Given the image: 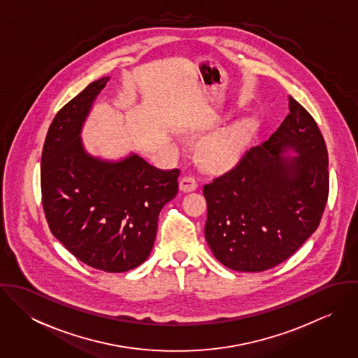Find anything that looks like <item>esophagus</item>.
<instances>
[{
	"instance_id": "1",
	"label": "esophagus",
	"mask_w": 358,
	"mask_h": 358,
	"mask_svg": "<svg viewBox=\"0 0 358 358\" xmlns=\"http://www.w3.org/2000/svg\"><path fill=\"white\" fill-rule=\"evenodd\" d=\"M179 189L183 193H189V192H194L197 189V180L193 176H185L180 179L179 182Z\"/></svg>"
}]
</instances>
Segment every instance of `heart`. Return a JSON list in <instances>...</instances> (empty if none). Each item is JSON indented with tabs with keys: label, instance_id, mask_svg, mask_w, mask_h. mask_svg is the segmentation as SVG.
Returning <instances> with one entry per match:
<instances>
[{
	"label": "heart",
	"instance_id": "heart-1",
	"mask_svg": "<svg viewBox=\"0 0 358 358\" xmlns=\"http://www.w3.org/2000/svg\"><path fill=\"white\" fill-rule=\"evenodd\" d=\"M255 132V121L241 117L210 134L200 146V158L210 168H230L248 150Z\"/></svg>",
	"mask_w": 358,
	"mask_h": 358
}]
</instances>
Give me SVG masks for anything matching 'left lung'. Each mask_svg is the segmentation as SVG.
Returning <instances> with one entry per match:
<instances>
[{"instance_id":"8db88e82","label":"left lung","mask_w":358,"mask_h":358,"mask_svg":"<svg viewBox=\"0 0 358 358\" xmlns=\"http://www.w3.org/2000/svg\"><path fill=\"white\" fill-rule=\"evenodd\" d=\"M288 107L266 142L203 189L205 240L231 270L257 273L280 264L320 224L329 189L325 142L303 106L289 96Z\"/></svg>"}]
</instances>
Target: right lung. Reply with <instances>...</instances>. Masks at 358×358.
<instances>
[{"label": "right lung", "mask_w": 358, "mask_h": 358, "mask_svg": "<svg viewBox=\"0 0 358 358\" xmlns=\"http://www.w3.org/2000/svg\"><path fill=\"white\" fill-rule=\"evenodd\" d=\"M108 80L91 83L55 115L41 155V193L52 234L73 255L124 273L150 255L158 215L178 194L180 172L135 153L110 161L85 150L81 131Z\"/></svg>", "instance_id": "1"}]
</instances>
